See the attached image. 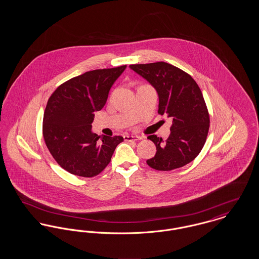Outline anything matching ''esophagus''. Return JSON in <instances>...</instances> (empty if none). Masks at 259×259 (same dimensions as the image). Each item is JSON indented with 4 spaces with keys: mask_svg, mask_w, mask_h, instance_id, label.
<instances>
[{
    "mask_svg": "<svg viewBox=\"0 0 259 259\" xmlns=\"http://www.w3.org/2000/svg\"><path fill=\"white\" fill-rule=\"evenodd\" d=\"M124 141L126 142H132V141H139L142 138L139 136L125 135L123 137Z\"/></svg>",
    "mask_w": 259,
    "mask_h": 259,
    "instance_id": "esophagus-1",
    "label": "esophagus"
}]
</instances>
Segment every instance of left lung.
I'll list each match as a JSON object with an SVG mask.
<instances>
[{"mask_svg":"<svg viewBox=\"0 0 259 259\" xmlns=\"http://www.w3.org/2000/svg\"><path fill=\"white\" fill-rule=\"evenodd\" d=\"M130 68L156 89L158 113L172 119L167 140L148 136L156 146L155 155L147 160L148 166L171 171L194 160L206 143L209 128V111L196 81L166 62L133 64Z\"/></svg>","mask_w":259,"mask_h":259,"instance_id":"8db88e82","label":"left lung"}]
</instances>
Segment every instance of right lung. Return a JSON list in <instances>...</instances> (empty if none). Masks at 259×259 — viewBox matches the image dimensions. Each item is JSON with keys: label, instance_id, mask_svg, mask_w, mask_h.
Masks as SVG:
<instances>
[{"label": "right lung", "instance_id": "1", "mask_svg": "<svg viewBox=\"0 0 259 259\" xmlns=\"http://www.w3.org/2000/svg\"><path fill=\"white\" fill-rule=\"evenodd\" d=\"M125 68L89 71L63 82L50 95L42 136L50 154L67 172L83 178L98 176L123 142L121 136L93 134L91 127L94 112L103 109L111 85Z\"/></svg>", "mask_w": 259, "mask_h": 259}]
</instances>
